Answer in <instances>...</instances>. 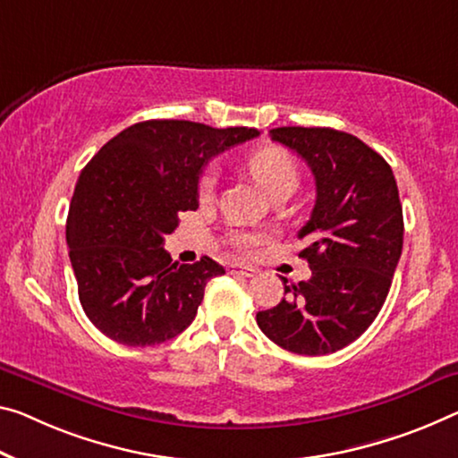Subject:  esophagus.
<instances>
[{
	"label": "esophagus",
	"instance_id": "esophagus-1",
	"mask_svg": "<svg viewBox=\"0 0 458 458\" xmlns=\"http://www.w3.org/2000/svg\"><path fill=\"white\" fill-rule=\"evenodd\" d=\"M229 272L235 274V276H243V278H250V276H253V274H256V270L250 268V266H243V264H231Z\"/></svg>",
	"mask_w": 458,
	"mask_h": 458
}]
</instances>
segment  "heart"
Here are the masks:
<instances>
[{"label":"heart","instance_id":"1","mask_svg":"<svg viewBox=\"0 0 458 458\" xmlns=\"http://www.w3.org/2000/svg\"><path fill=\"white\" fill-rule=\"evenodd\" d=\"M253 180L262 186L270 196H276L280 192H293L299 182V167L297 161L288 153L284 147L280 145H264L251 153L245 161ZM216 186V174L215 170H207L200 175L199 182V194L202 200H208L215 192ZM259 243V237L256 235H242L239 237V248L245 251H251Z\"/></svg>","mask_w":458,"mask_h":458}]
</instances>
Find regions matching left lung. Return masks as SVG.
I'll use <instances>...</instances> for the list:
<instances>
[{
    "mask_svg": "<svg viewBox=\"0 0 458 458\" xmlns=\"http://www.w3.org/2000/svg\"><path fill=\"white\" fill-rule=\"evenodd\" d=\"M307 161L315 175L311 219L299 231V256L311 278L288 284L291 294L256 315L280 348L323 356L367 332L389 294L403 248V210L391 165L367 143L326 126H280L270 131Z\"/></svg>",
    "mask_w": 458,
    "mask_h": 458,
    "instance_id": "obj_1",
    "label": "left lung"
}]
</instances>
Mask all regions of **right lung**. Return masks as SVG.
Wrapping results in <instances>:
<instances>
[{
	"label": "right lung",
	"instance_id": "add662e5",
	"mask_svg": "<svg viewBox=\"0 0 458 458\" xmlns=\"http://www.w3.org/2000/svg\"><path fill=\"white\" fill-rule=\"evenodd\" d=\"M258 135L248 126L145 121L118 132L83 167L67 245L83 311L104 335L145 348L194 321L207 283L225 268L208 256L172 262L165 235L180 213L199 208L208 159Z\"/></svg>",
	"mask_w": 458,
	"mask_h": 458
}]
</instances>
